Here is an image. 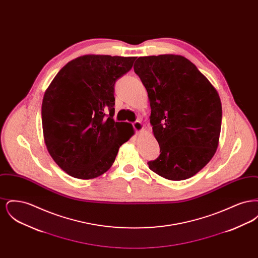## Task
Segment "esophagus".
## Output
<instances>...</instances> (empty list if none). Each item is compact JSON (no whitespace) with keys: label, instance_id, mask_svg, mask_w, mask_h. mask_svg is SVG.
Listing matches in <instances>:
<instances>
[{"label":"esophagus","instance_id":"esophagus-1","mask_svg":"<svg viewBox=\"0 0 258 258\" xmlns=\"http://www.w3.org/2000/svg\"><path fill=\"white\" fill-rule=\"evenodd\" d=\"M133 124H134L135 132L137 134H140V133H142L144 131V125L140 121H135V123H133Z\"/></svg>","mask_w":258,"mask_h":258}]
</instances>
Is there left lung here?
I'll return each mask as SVG.
<instances>
[{"mask_svg":"<svg viewBox=\"0 0 258 258\" xmlns=\"http://www.w3.org/2000/svg\"><path fill=\"white\" fill-rule=\"evenodd\" d=\"M134 69L147 90L150 123L160 147L149 168L171 181L195 176L219 146L222 112L216 88L181 55L139 57Z\"/></svg>","mask_w":258,"mask_h":258,"instance_id":"left-lung-1","label":"left lung"}]
</instances>
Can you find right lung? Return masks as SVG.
I'll return each mask as SVG.
<instances>
[{"instance_id": "1", "label": "right lung", "mask_w": 258, "mask_h": 258, "mask_svg": "<svg viewBox=\"0 0 258 258\" xmlns=\"http://www.w3.org/2000/svg\"><path fill=\"white\" fill-rule=\"evenodd\" d=\"M136 57L84 55L69 61L46 89L41 105L44 143L70 176L90 180L107 171L135 130L115 122L114 84Z\"/></svg>"}]
</instances>
